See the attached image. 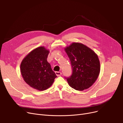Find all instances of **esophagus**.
Here are the masks:
<instances>
[{
	"label": "esophagus",
	"instance_id": "obj_1",
	"mask_svg": "<svg viewBox=\"0 0 123 123\" xmlns=\"http://www.w3.org/2000/svg\"><path fill=\"white\" fill-rule=\"evenodd\" d=\"M55 73H56V75L57 76H60L62 74L61 72H55Z\"/></svg>",
	"mask_w": 123,
	"mask_h": 123
}]
</instances>
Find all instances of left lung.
Here are the masks:
<instances>
[{
	"mask_svg": "<svg viewBox=\"0 0 123 123\" xmlns=\"http://www.w3.org/2000/svg\"><path fill=\"white\" fill-rule=\"evenodd\" d=\"M72 67V74L67 78L69 86L83 91L92 86L100 72V63L95 52L86 45L73 42L64 48Z\"/></svg>",
	"mask_w": 123,
	"mask_h": 123,
	"instance_id": "8db88e82",
	"label": "left lung"
}]
</instances>
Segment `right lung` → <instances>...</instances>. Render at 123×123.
Here are the masks:
<instances>
[{"instance_id":"add662e5","label":"right lung","mask_w":123,"mask_h":123,"mask_svg":"<svg viewBox=\"0 0 123 123\" xmlns=\"http://www.w3.org/2000/svg\"><path fill=\"white\" fill-rule=\"evenodd\" d=\"M49 50L39 46L32 50L22 60L20 72L24 81L38 91L51 86L57 77L47 59Z\"/></svg>"}]
</instances>
